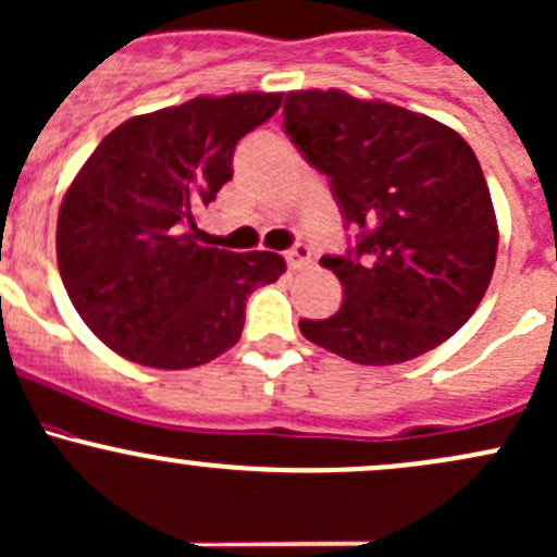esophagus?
<instances>
[{
  "label": "esophagus",
  "instance_id": "34e87169",
  "mask_svg": "<svg viewBox=\"0 0 557 557\" xmlns=\"http://www.w3.org/2000/svg\"><path fill=\"white\" fill-rule=\"evenodd\" d=\"M285 261H288L290 269H307L311 264V248L296 243L290 250H285Z\"/></svg>",
  "mask_w": 557,
  "mask_h": 557
}]
</instances>
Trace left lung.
I'll return each mask as SVG.
<instances>
[{
	"mask_svg": "<svg viewBox=\"0 0 557 557\" xmlns=\"http://www.w3.org/2000/svg\"><path fill=\"white\" fill-rule=\"evenodd\" d=\"M285 132L330 176L346 256H322L344 285L327 320L304 338L357 364H399L455 335L479 309L497 261V216L484 171L449 126L341 89L285 97Z\"/></svg>",
	"mask_w": 557,
	"mask_h": 557,
	"instance_id": "left-lung-1",
	"label": "left lung"
}]
</instances>
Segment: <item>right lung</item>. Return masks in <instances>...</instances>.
<instances>
[{
	"mask_svg": "<svg viewBox=\"0 0 557 557\" xmlns=\"http://www.w3.org/2000/svg\"><path fill=\"white\" fill-rule=\"evenodd\" d=\"M280 102V91H240L134 115L71 182L58 213L60 277L115 354L187 370L240 341L248 296L274 283L285 261L200 246L195 213L232 180L235 145Z\"/></svg>",
	"mask_w": 557,
	"mask_h": 557,
	"instance_id": "obj_1",
	"label": "right lung"
}]
</instances>
